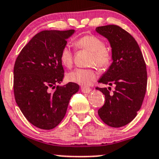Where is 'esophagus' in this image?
<instances>
[{
	"label": "esophagus",
	"instance_id": "1",
	"mask_svg": "<svg viewBox=\"0 0 159 159\" xmlns=\"http://www.w3.org/2000/svg\"><path fill=\"white\" fill-rule=\"evenodd\" d=\"M81 90L83 93H89V92L92 91V89H90L89 87H85V86H82L81 88Z\"/></svg>",
	"mask_w": 159,
	"mask_h": 159
}]
</instances>
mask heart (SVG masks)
Wrapping results in <instances>:
<instances>
[{"instance_id":"b5f03b06","label":"heart","mask_w":159,"mask_h":159,"mask_svg":"<svg viewBox=\"0 0 159 159\" xmlns=\"http://www.w3.org/2000/svg\"><path fill=\"white\" fill-rule=\"evenodd\" d=\"M75 46L78 49L88 50L91 53L90 64L99 68L108 67L111 61L110 52L104 47L101 39L93 35H87L75 41ZM60 60L64 67H70L73 64L74 53L70 46L66 45L61 50ZM69 81L81 85H89L96 78V72L93 68H76L67 75Z\"/></svg>"}]
</instances>
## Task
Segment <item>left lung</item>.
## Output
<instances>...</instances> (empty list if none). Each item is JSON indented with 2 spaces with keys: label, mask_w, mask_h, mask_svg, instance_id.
I'll return each instance as SVG.
<instances>
[{
  "label": "left lung",
  "mask_w": 159,
  "mask_h": 159,
  "mask_svg": "<svg viewBox=\"0 0 159 159\" xmlns=\"http://www.w3.org/2000/svg\"><path fill=\"white\" fill-rule=\"evenodd\" d=\"M95 31L107 39L112 48V63L98 82L115 86L112 93L110 87L96 88L106 99L98 114L109 127H124L135 118L142 105L147 88L145 62L134 38L122 28L109 25Z\"/></svg>",
  "instance_id": "left-lung-1"
}]
</instances>
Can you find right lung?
Instances as JSON below:
<instances>
[{"mask_svg":"<svg viewBox=\"0 0 159 159\" xmlns=\"http://www.w3.org/2000/svg\"><path fill=\"white\" fill-rule=\"evenodd\" d=\"M75 31L45 30L23 47L14 67V94L17 105L29 123L51 130L61 122L69 101L79 90L76 83L63 86L64 70L60 53Z\"/></svg>","mask_w":159,"mask_h":159,"instance_id":"1","label":"right lung"}]
</instances>
